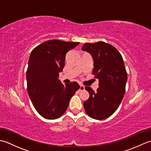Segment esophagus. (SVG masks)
<instances>
[{
    "label": "esophagus",
    "instance_id": "1",
    "mask_svg": "<svg viewBox=\"0 0 151 151\" xmlns=\"http://www.w3.org/2000/svg\"><path fill=\"white\" fill-rule=\"evenodd\" d=\"M84 89H85V86H83V85H81V86H80V88H79V90H80V91L84 90Z\"/></svg>",
    "mask_w": 151,
    "mask_h": 151
}]
</instances>
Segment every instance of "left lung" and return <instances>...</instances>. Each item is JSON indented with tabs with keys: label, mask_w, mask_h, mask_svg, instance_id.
Here are the masks:
<instances>
[{
	"label": "left lung",
	"mask_w": 151,
	"mask_h": 151,
	"mask_svg": "<svg viewBox=\"0 0 151 151\" xmlns=\"http://www.w3.org/2000/svg\"><path fill=\"white\" fill-rule=\"evenodd\" d=\"M82 50L92 56L93 74L99 82L97 91L86 86L89 97L84 102L85 111L93 119H104L117 110L124 97L127 73L123 58L114 46L103 41L85 43Z\"/></svg>",
	"instance_id": "8db88e82"
}]
</instances>
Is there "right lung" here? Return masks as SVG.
Instances as JSON below:
<instances>
[{
    "label": "right lung",
    "mask_w": 151,
    "mask_h": 151,
    "mask_svg": "<svg viewBox=\"0 0 151 151\" xmlns=\"http://www.w3.org/2000/svg\"><path fill=\"white\" fill-rule=\"evenodd\" d=\"M79 43L49 40L30 53L27 71L28 93L36 111L47 119L62 116L80 88L77 82L64 85L58 79L66 54Z\"/></svg>",
    "instance_id": "right-lung-1"
}]
</instances>
